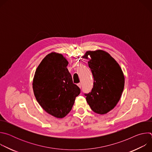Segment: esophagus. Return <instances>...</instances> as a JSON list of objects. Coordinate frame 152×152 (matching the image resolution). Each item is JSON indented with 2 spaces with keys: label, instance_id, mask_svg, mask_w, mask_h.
Wrapping results in <instances>:
<instances>
[{
  "label": "esophagus",
  "instance_id": "esophagus-1",
  "mask_svg": "<svg viewBox=\"0 0 152 152\" xmlns=\"http://www.w3.org/2000/svg\"><path fill=\"white\" fill-rule=\"evenodd\" d=\"M77 86H78L80 88H81V86H82V84H81L80 83H77Z\"/></svg>",
  "mask_w": 152,
  "mask_h": 152
}]
</instances>
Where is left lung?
<instances>
[{
	"instance_id": "obj_1",
	"label": "left lung",
	"mask_w": 152,
	"mask_h": 152,
	"mask_svg": "<svg viewBox=\"0 0 152 152\" xmlns=\"http://www.w3.org/2000/svg\"><path fill=\"white\" fill-rule=\"evenodd\" d=\"M88 62L94 79L93 87L85 94L91 109L99 114L113 110L119 102L124 86V76L118 63L110 53L102 50L87 51L83 58Z\"/></svg>"
}]
</instances>
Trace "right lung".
<instances>
[{
	"instance_id": "1",
	"label": "right lung",
	"mask_w": 152,
	"mask_h": 152,
	"mask_svg": "<svg viewBox=\"0 0 152 152\" xmlns=\"http://www.w3.org/2000/svg\"><path fill=\"white\" fill-rule=\"evenodd\" d=\"M62 54L46 55L36 69L32 88L34 96L46 113L58 118L66 117L72 110L80 90L74 84Z\"/></svg>"
}]
</instances>
